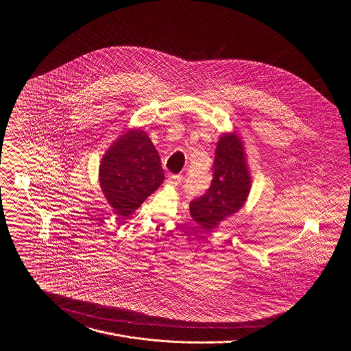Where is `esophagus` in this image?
I'll use <instances>...</instances> for the list:
<instances>
[{
    "mask_svg": "<svg viewBox=\"0 0 351 351\" xmlns=\"http://www.w3.org/2000/svg\"><path fill=\"white\" fill-rule=\"evenodd\" d=\"M183 175H171L168 178V183L172 184V185H179L183 182Z\"/></svg>",
    "mask_w": 351,
    "mask_h": 351,
    "instance_id": "obj_1",
    "label": "esophagus"
}]
</instances>
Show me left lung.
<instances>
[{
    "label": "left lung",
    "mask_w": 351,
    "mask_h": 351,
    "mask_svg": "<svg viewBox=\"0 0 351 351\" xmlns=\"http://www.w3.org/2000/svg\"><path fill=\"white\" fill-rule=\"evenodd\" d=\"M212 169L210 186L189 204L191 216L204 230L217 228L225 218L238 212L250 192L243 146L235 134H225L219 138Z\"/></svg>",
    "instance_id": "obj_1"
}]
</instances>
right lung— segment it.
Instances as JSON below:
<instances>
[{"label":"right lung","instance_id":"obj_1","mask_svg":"<svg viewBox=\"0 0 351 351\" xmlns=\"http://www.w3.org/2000/svg\"><path fill=\"white\" fill-rule=\"evenodd\" d=\"M163 180L159 154L141 130L123 134L101 160V189L119 216L133 213Z\"/></svg>","mask_w":351,"mask_h":351}]
</instances>
